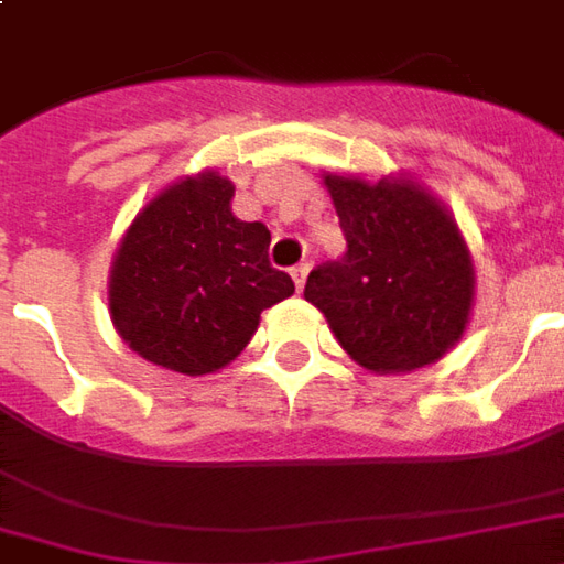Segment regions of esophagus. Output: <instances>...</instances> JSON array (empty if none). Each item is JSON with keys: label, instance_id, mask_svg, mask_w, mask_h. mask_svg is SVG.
<instances>
[{"label": "esophagus", "instance_id": "1", "mask_svg": "<svg viewBox=\"0 0 564 564\" xmlns=\"http://www.w3.org/2000/svg\"><path fill=\"white\" fill-rule=\"evenodd\" d=\"M290 274H293L295 290H302V286H305V278H308V262H299V265H293Z\"/></svg>", "mask_w": 564, "mask_h": 564}]
</instances>
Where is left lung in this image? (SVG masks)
<instances>
[{"instance_id":"left-lung-1","label":"left lung","mask_w":564,"mask_h":564,"mask_svg":"<svg viewBox=\"0 0 564 564\" xmlns=\"http://www.w3.org/2000/svg\"><path fill=\"white\" fill-rule=\"evenodd\" d=\"M348 250L308 274L305 299L372 372L440 360L464 333L474 265L455 219L409 180L326 176Z\"/></svg>"}]
</instances>
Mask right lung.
<instances>
[{
	"instance_id": "right-lung-1",
	"label": "right lung",
	"mask_w": 564,
	"mask_h": 564,
	"mask_svg": "<svg viewBox=\"0 0 564 564\" xmlns=\"http://www.w3.org/2000/svg\"><path fill=\"white\" fill-rule=\"evenodd\" d=\"M231 195L216 173L164 188L118 247L109 311L149 364L216 372L247 348L259 314L293 295V278L271 269V231L231 214Z\"/></svg>"
}]
</instances>
